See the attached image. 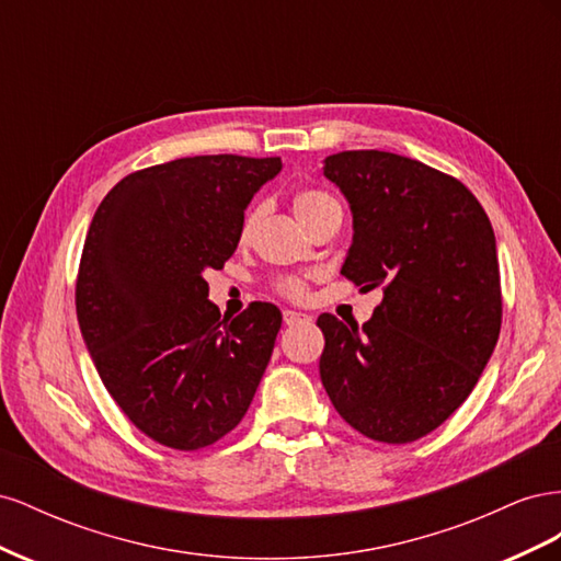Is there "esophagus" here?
I'll list each match as a JSON object with an SVG mask.
<instances>
[{
  "label": "esophagus",
  "instance_id": "esophagus-1",
  "mask_svg": "<svg viewBox=\"0 0 561 561\" xmlns=\"http://www.w3.org/2000/svg\"><path fill=\"white\" fill-rule=\"evenodd\" d=\"M283 320H285V325H299V322H311V316L287 309V311H283Z\"/></svg>",
  "mask_w": 561,
  "mask_h": 561
}]
</instances>
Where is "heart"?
<instances>
[{
	"label": "heart",
	"mask_w": 561,
	"mask_h": 561,
	"mask_svg": "<svg viewBox=\"0 0 561 561\" xmlns=\"http://www.w3.org/2000/svg\"><path fill=\"white\" fill-rule=\"evenodd\" d=\"M334 208H339V203H336L328 192L316 190V186H307V190H299V192H295V196H293V210H295V215H297V219H299V225H301L304 229H309L318 217H322V215L334 210ZM260 213H262V208H252V210L245 215L243 227H241V236H243V239H248V236H250L254 222H257ZM278 293H280L283 297H287V299L299 301V299L307 297V283H304L301 278H295V276L283 278V280H278Z\"/></svg>",
	"instance_id": "b5f03b06"
}]
</instances>
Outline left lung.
Listing matches in <instances>:
<instances>
[{"label": "left lung", "mask_w": 561, "mask_h": 561, "mask_svg": "<svg viewBox=\"0 0 561 561\" xmlns=\"http://www.w3.org/2000/svg\"><path fill=\"white\" fill-rule=\"evenodd\" d=\"M322 175L353 215L342 274L383 299L363 328L318 316L320 381L355 431L414 443L463 404L499 342L494 229L461 182L390 151L332 154Z\"/></svg>", "instance_id": "left-lung-1"}]
</instances>
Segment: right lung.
Wrapping results in <instances>:
<instances>
[{"label": "right lung", "instance_id": "right-lung-1", "mask_svg": "<svg viewBox=\"0 0 561 561\" xmlns=\"http://www.w3.org/2000/svg\"><path fill=\"white\" fill-rule=\"evenodd\" d=\"M280 159L190 157L118 182L83 241L77 318L100 379L145 435L180 451L239 426L283 316L254 301L222 318L206 271L241 241L243 215Z\"/></svg>", "mask_w": 561, "mask_h": 561}]
</instances>
